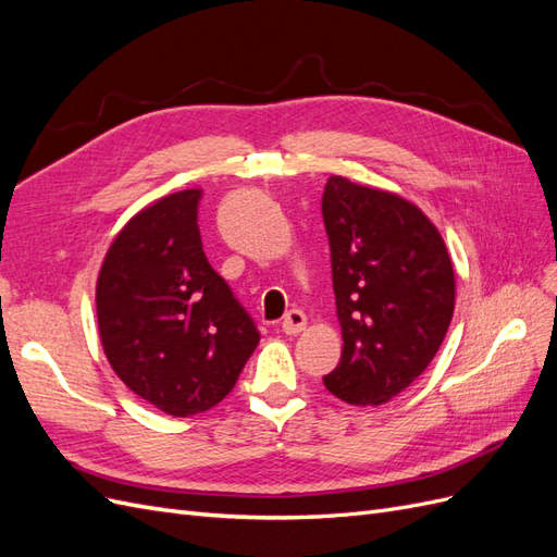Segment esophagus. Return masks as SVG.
<instances>
[{"instance_id":"obj_1","label":"esophagus","mask_w":557,"mask_h":557,"mask_svg":"<svg viewBox=\"0 0 557 557\" xmlns=\"http://www.w3.org/2000/svg\"><path fill=\"white\" fill-rule=\"evenodd\" d=\"M281 327H283V332H285V334H299L301 330L307 327V315H305V311L293 309V311L285 313Z\"/></svg>"}]
</instances>
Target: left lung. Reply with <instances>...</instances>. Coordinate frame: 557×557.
I'll list each match as a JSON object with an SVG mask.
<instances>
[{
    "label": "left lung",
    "mask_w": 557,
    "mask_h": 557,
    "mask_svg": "<svg viewBox=\"0 0 557 557\" xmlns=\"http://www.w3.org/2000/svg\"><path fill=\"white\" fill-rule=\"evenodd\" d=\"M344 350L323 383L356 407L409 387L440 350L455 307L442 234L399 195L330 176L323 193Z\"/></svg>",
    "instance_id": "8db88e82"
}]
</instances>
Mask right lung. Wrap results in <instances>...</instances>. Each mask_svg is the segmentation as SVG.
<instances>
[{
    "label": "right lung",
    "mask_w": 557,
    "mask_h": 557,
    "mask_svg": "<svg viewBox=\"0 0 557 557\" xmlns=\"http://www.w3.org/2000/svg\"><path fill=\"white\" fill-rule=\"evenodd\" d=\"M201 190H181L117 232L97 278V323L121 381L160 411H209L260 342L256 320L201 248Z\"/></svg>",
    "instance_id": "1"
}]
</instances>
